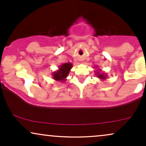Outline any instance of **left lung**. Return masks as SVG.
Returning <instances> with one entry per match:
<instances>
[{
  "label": "left lung",
  "mask_w": 146,
  "mask_h": 146,
  "mask_svg": "<svg viewBox=\"0 0 146 146\" xmlns=\"http://www.w3.org/2000/svg\"><path fill=\"white\" fill-rule=\"evenodd\" d=\"M96 67L97 68L98 67ZM95 71V74L97 76L98 78L101 79V80H105V79H106L107 74H105L104 72H102V70L101 69H97L96 71Z\"/></svg>",
  "instance_id": "left-lung-1"
}]
</instances>
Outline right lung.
<instances>
[{
    "mask_svg": "<svg viewBox=\"0 0 146 146\" xmlns=\"http://www.w3.org/2000/svg\"><path fill=\"white\" fill-rule=\"evenodd\" d=\"M72 67L73 64L71 62H65L62 64L58 67V69L56 71H54V73H52V78L57 82H65L67 80L66 78L69 74Z\"/></svg>",
    "mask_w": 146,
    "mask_h": 146,
    "instance_id": "right-lung-1",
    "label": "right lung"
}]
</instances>
